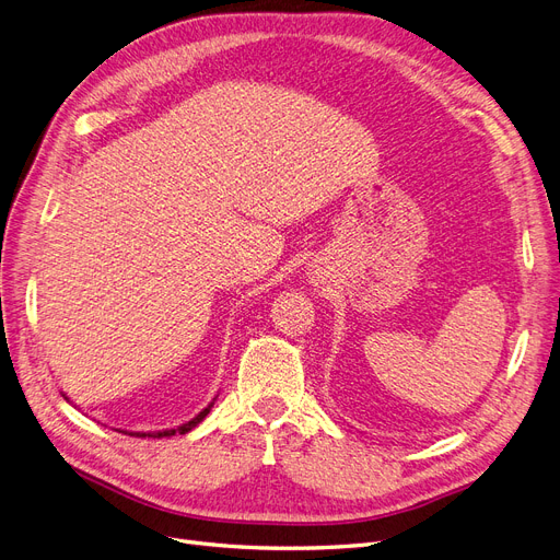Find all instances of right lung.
Masks as SVG:
<instances>
[{"label":"right lung","mask_w":560,"mask_h":560,"mask_svg":"<svg viewBox=\"0 0 560 560\" xmlns=\"http://www.w3.org/2000/svg\"><path fill=\"white\" fill-rule=\"evenodd\" d=\"M214 405V400L203 409V411H199V415L197 417H194L191 421H187V423H183V425H178V428H172V430H160V432H126V434H137V436H153V440H155V436H158V440H160V436H172V434H176V432H180V434H185V432H189L191 428H197L206 417H208V411H210V407Z\"/></svg>","instance_id":"1"}]
</instances>
